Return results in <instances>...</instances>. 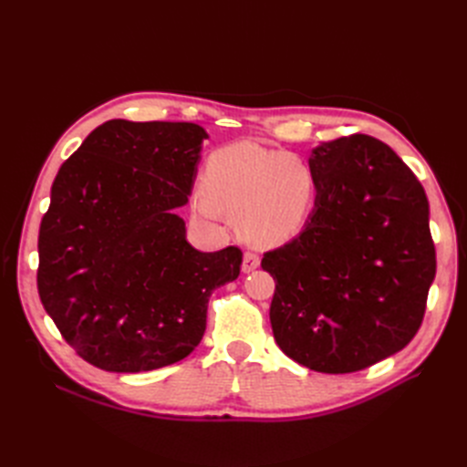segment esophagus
Returning a JSON list of instances; mask_svg holds the SVG:
<instances>
[{
  "instance_id": "obj_1",
  "label": "esophagus",
  "mask_w": 467,
  "mask_h": 467,
  "mask_svg": "<svg viewBox=\"0 0 467 467\" xmlns=\"http://www.w3.org/2000/svg\"><path fill=\"white\" fill-rule=\"evenodd\" d=\"M259 265H261V257L257 255V253H245V257H244V265H242V271L244 273H253L255 271V268H259Z\"/></svg>"
}]
</instances>
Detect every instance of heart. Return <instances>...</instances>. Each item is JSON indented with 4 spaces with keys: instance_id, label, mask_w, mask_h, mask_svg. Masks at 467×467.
Returning a JSON list of instances; mask_svg holds the SVG:
<instances>
[{
    "instance_id": "heart-1",
    "label": "heart",
    "mask_w": 467,
    "mask_h": 467,
    "mask_svg": "<svg viewBox=\"0 0 467 467\" xmlns=\"http://www.w3.org/2000/svg\"><path fill=\"white\" fill-rule=\"evenodd\" d=\"M317 194V173L302 155L235 142L210 155L204 189L194 191L191 206L204 220L234 216L247 242L275 247L306 228Z\"/></svg>"
}]
</instances>
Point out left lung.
<instances>
[{"instance_id": "8db88e82", "label": "left lung", "mask_w": 467, "mask_h": 467, "mask_svg": "<svg viewBox=\"0 0 467 467\" xmlns=\"http://www.w3.org/2000/svg\"><path fill=\"white\" fill-rule=\"evenodd\" d=\"M314 214L263 271L276 280L275 341L309 370L347 374L400 352L436 275L429 201L398 153L364 134L321 142Z\"/></svg>"}]
</instances>
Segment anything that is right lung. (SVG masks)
<instances>
[{"instance_id":"1","label":"right lung","mask_w":467,"mask_h":467,"mask_svg":"<svg viewBox=\"0 0 467 467\" xmlns=\"http://www.w3.org/2000/svg\"><path fill=\"white\" fill-rule=\"evenodd\" d=\"M208 132L194 122L107 120L62 163L38 232V296L78 355L107 372L189 357L208 298L244 253L194 249L185 206Z\"/></svg>"}]
</instances>
